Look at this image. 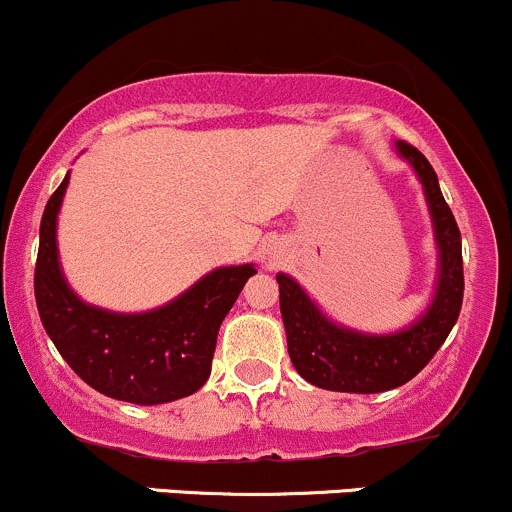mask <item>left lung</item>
Returning <instances> with one entry per match:
<instances>
[{
  "mask_svg": "<svg viewBox=\"0 0 512 512\" xmlns=\"http://www.w3.org/2000/svg\"><path fill=\"white\" fill-rule=\"evenodd\" d=\"M395 153L415 170L430 210L437 276L432 300L408 327L371 334L334 322L288 273H278L280 315L295 371L312 386L337 393H383L422 371L449 337L464 298L461 234L444 202L434 168L415 146L395 141Z\"/></svg>",
  "mask_w": 512,
  "mask_h": 512,
  "instance_id": "8db88e82",
  "label": "left lung"
}]
</instances>
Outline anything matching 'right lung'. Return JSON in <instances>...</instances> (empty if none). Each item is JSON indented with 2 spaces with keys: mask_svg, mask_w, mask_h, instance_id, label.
Segmentation results:
<instances>
[{
  "mask_svg": "<svg viewBox=\"0 0 512 512\" xmlns=\"http://www.w3.org/2000/svg\"><path fill=\"white\" fill-rule=\"evenodd\" d=\"M70 170L48 200L36 258V305L46 334L68 366L95 390L134 405H161L192 395L212 371L217 332L254 263L222 266L166 305L114 312L70 288L58 256V214Z\"/></svg>",
  "mask_w": 512,
  "mask_h": 512,
  "instance_id": "obj_1",
  "label": "right lung"
}]
</instances>
